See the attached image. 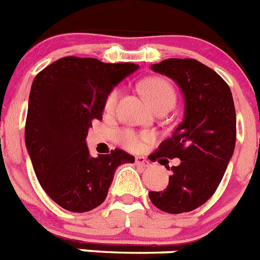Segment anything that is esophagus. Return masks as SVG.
I'll return each instance as SVG.
<instances>
[{"mask_svg": "<svg viewBox=\"0 0 260 260\" xmlns=\"http://www.w3.org/2000/svg\"><path fill=\"white\" fill-rule=\"evenodd\" d=\"M135 164H137V166H139V167H143V168L150 167V161H148L145 156L135 157Z\"/></svg>", "mask_w": 260, "mask_h": 260, "instance_id": "esophagus-1", "label": "esophagus"}]
</instances>
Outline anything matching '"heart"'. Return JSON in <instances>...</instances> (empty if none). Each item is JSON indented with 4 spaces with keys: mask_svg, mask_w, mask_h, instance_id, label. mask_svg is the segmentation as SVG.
Instances as JSON below:
<instances>
[{
    "mask_svg": "<svg viewBox=\"0 0 260 260\" xmlns=\"http://www.w3.org/2000/svg\"><path fill=\"white\" fill-rule=\"evenodd\" d=\"M142 92L147 99V101L151 104L154 109L157 106L166 105V104H172L175 105L176 101V93L167 80L160 79V77H150V79L145 80L141 85ZM119 97V89H113L109 93L108 97L105 100V108L106 112H112L114 110L117 101ZM151 139V137L148 134H143V133H137L132 128H123L117 134V141L119 145L123 148L128 150V151H139L146 142Z\"/></svg>",
    "mask_w": 260,
    "mask_h": 260,
    "instance_id": "obj_1",
    "label": "heart"
}]
</instances>
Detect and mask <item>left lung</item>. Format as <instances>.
Instances as JSON below:
<instances>
[{
    "mask_svg": "<svg viewBox=\"0 0 260 260\" xmlns=\"http://www.w3.org/2000/svg\"><path fill=\"white\" fill-rule=\"evenodd\" d=\"M151 70L179 85L184 118L152 154V160L160 164L167 160L164 157H179L180 163L171 167L167 188L150 192L148 197L166 213L190 212L216 192L234 152L237 119L232 90L218 73L194 59H167L152 64Z\"/></svg>",
    "mask_w": 260,
    "mask_h": 260,
    "instance_id": "obj_1",
    "label": "left lung"
}]
</instances>
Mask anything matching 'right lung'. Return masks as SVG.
I'll list each match as a JSON object with an SVG mask.
<instances>
[{
  "label": "right lung",
  "mask_w": 260,
  "mask_h": 260,
  "mask_svg": "<svg viewBox=\"0 0 260 260\" xmlns=\"http://www.w3.org/2000/svg\"><path fill=\"white\" fill-rule=\"evenodd\" d=\"M138 67L67 56L35 76L24 142L38 181L64 209L84 213L101 205L117 167L134 163L119 148L90 156L85 139L92 122L103 119L109 93Z\"/></svg>",
  "instance_id": "obj_1"
}]
</instances>
